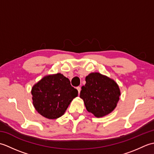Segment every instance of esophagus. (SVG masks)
I'll use <instances>...</instances> for the list:
<instances>
[{"mask_svg": "<svg viewBox=\"0 0 154 154\" xmlns=\"http://www.w3.org/2000/svg\"><path fill=\"white\" fill-rule=\"evenodd\" d=\"M77 91H78V93H80V92H81V87H77Z\"/></svg>", "mask_w": 154, "mask_h": 154, "instance_id": "1", "label": "esophagus"}]
</instances>
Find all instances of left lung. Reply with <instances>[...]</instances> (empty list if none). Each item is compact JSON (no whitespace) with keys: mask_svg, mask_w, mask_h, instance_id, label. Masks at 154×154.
Listing matches in <instances>:
<instances>
[{"mask_svg":"<svg viewBox=\"0 0 154 154\" xmlns=\"http://www.w3.org/2000/svg\"><path fill=\"white\" fill-rule=\"evenodd\" d=\"M85 81V85L81 87L80 98L83 100L88 112L97 118L112 112L121 94L116 81L98 72L88 75Z\"/></svg>","mask_w":154,"mask_h":154,"instance_id":"left-lung-1","label":"left lung"}]
</instances>
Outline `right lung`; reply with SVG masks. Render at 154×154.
Returning a JSON list of instances; mask_svg holds the SVG:
<instances>
[{"mask_svg": "<svg viewBox=\"0 0 154 154\" xmlns=\"http://www.w3.org/2000/svg\"><path fill=\"white\" fill-rule=\"evenodd\" d=\"M32 103L37 112L46 119H56L63 115L78 91L63 74L45 75L32 88Z\"/></svg>", "mask_w": 154, "mask_h": 154, "instance_id": "right-lung-1", "label": "right lung"}]
</instances>
